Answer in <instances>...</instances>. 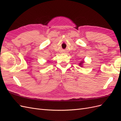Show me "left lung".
I'll list each match as a JSON object with an SVG mask.
<instances>
[{
	"label": "left lung",
	"mask_w": 121,
	"mask_h": 121,
	"mask_svg": "<svg viewBox=\"0 0 121 121\" xmlns=\"http://www.w3.org/2000/svg\"><path fill=\"white\" fill-rule=\"evenodd\" d=\"M85 63V61H84V60H82V61H81V62H80V63H79V65L80 66H81V67H83V64Z\"/></svg>",
	"instance_id": "8db88e82"
}]
</instances>
